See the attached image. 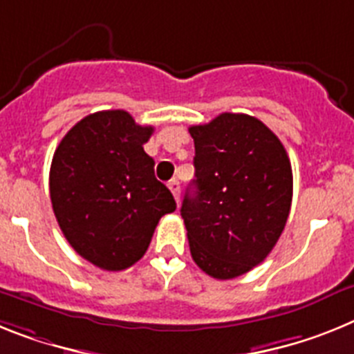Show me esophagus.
<instances>
[{
  "label": "esophagus",
  "instance_id": "34e87169",
  "mask_svg": "<svg viewBox=\"0 0 354 354\" xmlns=\"http://www.w3.org/2000/svg\"><path fill=\"white\" fill-rule=\"evenodd\" d=\"M167 187H169V189H171V192H173V196H174V199H176V203L180 201V181H178V180H171L167 183Z\"/></svg>",
  "mask_w": 354,
  "mask_h": 354
}]
</instances>
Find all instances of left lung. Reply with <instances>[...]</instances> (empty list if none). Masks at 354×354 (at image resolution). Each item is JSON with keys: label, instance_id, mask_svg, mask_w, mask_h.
<instances>
[{"label": "left lung", "instance_id": "1", "mask_svg": "<svg viewBox=\"0 0 354 354\" xmlns=\"http://www.w3.org/2000/svg\"><path fill=\"white\" fill-rule=\"evenodd\" d=\"M196 180L181 203L190 254L217 279L266 260L287 224L292 167L283 144L245 113L224 112L189 128Z\"/></svg>", "mask_w": 354, "mask_h": 354}]
</instances>
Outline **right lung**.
<instances>
[{
  "label": "right lung",
  "mask_w": 354,
  "mask_h": 354,
  "mask_svg": "<svg viewBox=\"0 0 354 354\" xmlns=\"http://www.w3.org/2000/svg\"><path fill=\"white\" fill-rule=\"evenodd\" d=\"M153 126L124 110L91 113L66 133L49 169L55 217L73 250L104 270L139 262L160 217L176 210L144 151Z\"/></svg>",
  "instance_id": "add662e5"
}]
</instances>
